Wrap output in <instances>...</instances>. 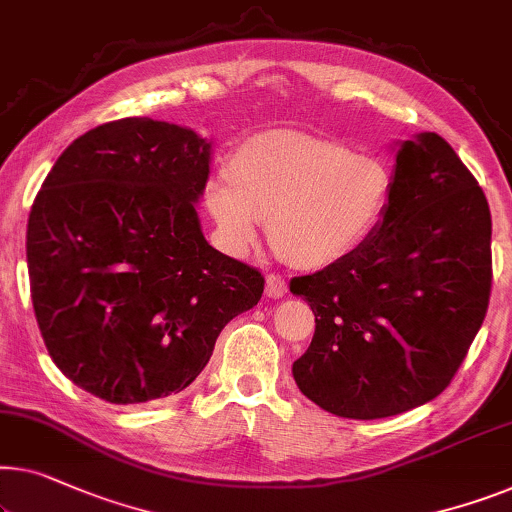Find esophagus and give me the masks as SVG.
<instances>
[{
    "instance_id": "34e87169",
    "label": "esophagus",
    "mask_w": 512,
    "mask_h": 512,
    "mask_svg": "<svg viewBox=\"0 0 512 512\" xmlns=\"http://www.w3.org/2000/svg\"><path fill=\"white\" fill-rule=\"evenodd\" d=\"M288 293V284L284 279L279 277V274H268V279H265V295H268V298H284V295Z\"/></svg>"
}]
</instances>
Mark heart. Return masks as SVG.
Instances as JSON below:
<instances>
[{"label": "heart", "mask_w": 512, "mask_h": 512, "mask_svg": "<svg viewBox=\"0 0 512 512\" xmlns=\"http://www.w3.org/2000/svg\"><path fill=\"white\" fill-rule=\"evenodd\" d=\"M205 201L233 254L247 251L258 221H268L274 251L314 270L372 238L392 201V175L337 140L270 133L233 154L228 177L207 184Z\"/></svg>", "instance_id": "heart-1"}]
</instances>
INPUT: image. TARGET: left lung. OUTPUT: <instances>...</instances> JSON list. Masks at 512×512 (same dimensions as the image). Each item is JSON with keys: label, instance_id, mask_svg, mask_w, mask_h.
<instances>
[{"label": "left lung", "instance_id": "obj_1", "mask_svg": "<svg viewBox=\"0 0 512 512\" xmlns=\"http://www.w3.org/2000/svg\"><path fill=\"white\" fill-rule=\"evenodd\" d=\"M291 291L316 316L293 362L311 402L374 420L439 397L490 305L492 214L478 180L439 133L406 140L372 238Z\"/></svg>", "mask_w": 512, "mask_h": 512}]
</instances>
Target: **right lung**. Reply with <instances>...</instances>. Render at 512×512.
Segmentation results:
<instances>
[{
	"label": "right lung",
	"instance_id": "add662e5",
	"mask_svg": "<svg viewBox=\"0 0 512 512\" xmlns=\"http://www.w3.org/2000/svg\"><path fill=\"white\" fill-rule=\"evenodd\" d=\"M210 143L150 117L101 124L55 161L27 221L41 337L78 388L110 404L175 395L265 277L207 244L194 203Z\"/></svg>",
	"mask_w": 512,
	"mask_h": 512
}]
</instances>
